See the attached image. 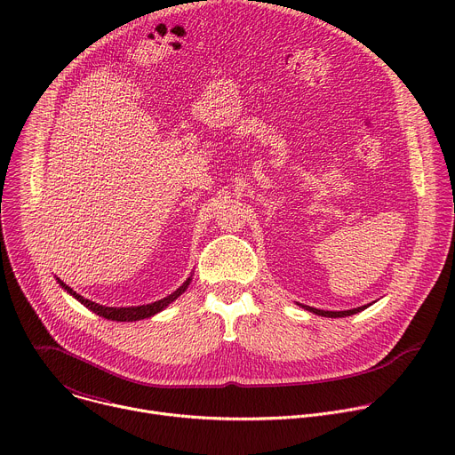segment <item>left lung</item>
Returning a JSON list of instances; mask_svg holds the SVG:
<instances>
[{"label":"left lung","mask_w":455,"mask_h":455,"mask_svg":"<svg viewBox=\"0 0 455 455\" xmlns=\"http://www.w3.org/2000/svg\"><path fill=\"white\" fill-rule=\"evenodd\" d=\"M300 307L315 313V315H320V316H330V318H339V316H351L355 313H360L363 311L367 306H360V307H353V309H346V311H323V309H316V307H311V306H304V304H299Z\"/></svg>","instance_id":"1"}]
</instances>
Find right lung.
<instances>
[{
    "label": "right lung",
    "instance_id": "obj_1",
    "mask_svg": "<svg viewBox=\"0 0 455 455\" xmlns=\"http://www.w3.org/2000/svg\"><path fill=\"white\" fill-rule=\"evenodd\" d=\"M55 279H57L59 286H60L64 291L70 293L74 299H77L83 306H86L88 309H92V311L97 313L99 316H104V318H108V320H115V322H135V320L149 318V316H153V315L164 311L171 302H174V300L188 288V284H190V281H192V274H190V277H188L176 291H172L171 295H167V297H164V299H160V300H155V302H151V304H142V306H124V307H115V306L109 307V306L97 304V302H93V300H90V299H84V297L79 295L77 291H74L68 284H64L59 277H55Z\"/></svg>",
    "mask_w": 455,
    "mask_h": 455
}]
</instances>
